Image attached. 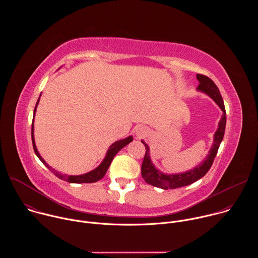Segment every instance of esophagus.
<instances>
[{"label": "esophagus", "mask_w": 258, "mask_h": 258, "mask_svg": "<svg viewBox=\"0 0 258 258\" xmlns=\"http://www.w3.org/2000/svg\"><path fill=\"white\" fill-rule=\"evenodd\" d=\"M147 134H148V130H147L145 126L143 125H139L136 127V135L138 137H144L146 136Z\"/></svg>", "instance_id": "1"}]
</instances>
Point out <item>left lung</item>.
Instances as JSON below:
<instances>
[{
    "label": "left lung",
    "mask_w": 258,
    "mask_h": 258,
    "mask_svg": "<svg viewBox=\"0 0 258 258\" xmlns=\"http://www.w3.org/2000/svg\"><path fill=\"white\" fill-rule=\"evenodd\" d=\"M197 80L199 82V86L197 90L207 94L218 105V107L223 110V116L220 118V121L218 123V128L214 134L213 145L211 147V149L209 150V154L206 156V158L203 160L202 163H200L198 166H196L191 170H188L182 173H176V174H166L159 171L154 166V164L150 159L149 147L144 141H142V143L145 145L146 153L142 163L141 171H142V176L144 180L147 183H149V185H152L157 188H161L163 190L176 189L179 187L191 185V183L195 182L196 180L204 176L213 163V160L219 148V145L222 143L225 135L226 121H227L226 108L218 88L209 78L203 75H197Z\"/></svg>",
    "instance_id": "obj_1"
}]
</instances>
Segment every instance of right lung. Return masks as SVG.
<instances>
[{"instance_id":"add662e5","label":"right lung","mask_w":258,"mask_h":258,"mask_svg":"<svg viewBox=\"0 0 258 258\" xmlns=\"http://www.w3.org/2000/svg\"><path fill=\"white\" fill-rule=\"evenodd\" d=\"M40 100V98H39ZM39 100L38 102H36V105H35V108H34V111L33 113H35V110H36V106H38L39 104ZM33 119H34V116H33ZM31 140H32V146H33V150H34V153L36 154V156H38L40 158V160L59 178L63 179V180H66L68 182H72V183H83V182H96L98 181L99 179H101L105 173L107 172L110 164H111V161L113 160L114 156L117 154V152L119 150H121L123 147H125L127 144H130L132 141H133V137L130 136L123 140H119L115 143H113L111 146L109 147V149L106 153V156L105 158L103 159L102 163L97 167L95 168L94 170L88 172V173H85V174H81V175H67V174H63L57 170H55L54 168H52L49 164L46 163V161L42 158V156L40 155L38 149H36V146H35V143H34V136H33V120H32V125H31Z\"/></svg>"}]
</instances>
